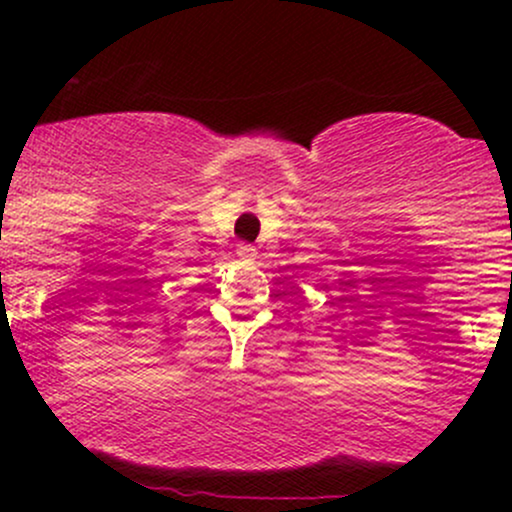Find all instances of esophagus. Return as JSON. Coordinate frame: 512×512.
I'll return each mask as SVG.
<instances>
[{"label":"esophagus","mask_w":512,"mask_h":512,"mask_svg":"<svg viewBox=\"0 0 512 512\" xmlns=\"http://www.w3.org/2000/svg\"><path fill=\"white\" fill-rule=\"evenodd\" d=\"M236 252H238L240 260H245V262H252L257 257V248H255V245H250V243H240Z\"/></svg>","instance_id":"obj_1"}]
</instances>
